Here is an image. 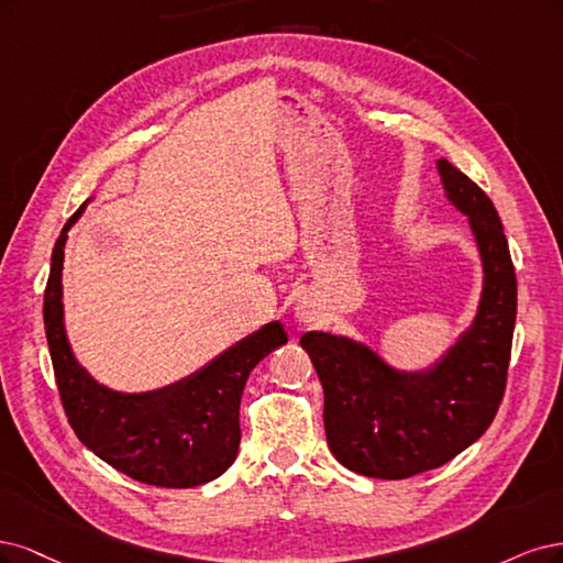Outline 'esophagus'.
Returning a JSON list of instances; mask_svg holds the SVG:
<instances>
[{
	"label": "esophagus",
	"instance_id": "34e87169",
	"mask_svg": "<svg viewBox=\"0 0 563 563\" xmlns=\"http://www.w3.org/2000/svg\"><path fill=\"white\" fill-rule=\"evenodd\" d=\"M297 316H299V320H301V322H313L311 308H308V306H299V308H297Z\"/></svg>",
	"mask_w": 563,
	"mask_h": 563
}]
</instances>
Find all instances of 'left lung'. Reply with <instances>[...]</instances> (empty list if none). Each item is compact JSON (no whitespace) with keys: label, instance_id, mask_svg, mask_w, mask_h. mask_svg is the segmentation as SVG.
Listing matches in <instances>:
<instances>
[{"label":"left lung","instance_id":"obj_1","mask_svg":"<svg viewBox=\"0 0 563 563\" xmlns=\"http://www.w3.org/2000/svg\"><path fill=\"white\" fill-rule=\"evenodd\" d=\"M438 173L479 252L482 295L473 322L442 355L411 372L351 336H301L324 390L330 451L365 477L407 479L449 463L492 426L505 393L517 318L510 247L492 198L446 158H438Z\"/></svg>","mask_w":563,"mask_h":563}]
</instances>
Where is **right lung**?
<instances>
[{
    "label": "right lung",
    "mask_w": 563,
    "mask_h": 563,
    "mask_svg": "<svg viewBox=\"0 0 563 563\" xmlns=\"http://www.w3.org/2000/svg\"><path fill=\"white\" fill-rule=\"evenodd\" d=\"M90 201L63 227L44 292L48 353L69 426L98 459L131 479L166 488L208 484L239 456V409L250 372L287 343V334L278 320L266 322L201 369L163 388L125 393L98 384L71 353L63 306L67 233Z\"/></svg>",
    "instance_id": "right-lung-1"
}]
</instances>
